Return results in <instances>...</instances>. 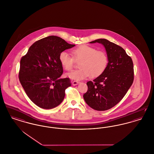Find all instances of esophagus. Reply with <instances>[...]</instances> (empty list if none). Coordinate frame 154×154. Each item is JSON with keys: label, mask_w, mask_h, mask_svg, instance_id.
<instances>
[{"label": "esophagus", "mask_w": 154, "mask_h": 154, "mask_svg": "<svg viewBox=\"0 0 154 154\" xmlns=\"http://www.w3.org/2000/svg\"><path fill=\"white\" fill-rule=\"evenodd\" d=\"M80 83V82H78V81H74L72 82V85H76L77 84H79Z\"/></svg>", "instance_id": "1"}]
</instances>
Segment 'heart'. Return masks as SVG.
<instances>
[{"label":"heart","mask_w":154,"mask_h":154,"mask_svg":"<svg viewBox=\"0 0 154 154\" xmlns=\"http://www.w3.org/2000/svg\"><path fill=\"white\" fill-rule=\"evenodd\" d=\"M72 56L66 52L59 54V60L66 71L72 70L75 61L79 62L80 69L67 74L69 78L81 80L89 75L92 78L97 77L105 70L108 64V57L106 53L90 46L82 45L73 49Z\"/></svg>","instance_id":"obj_1"}]
</instances>
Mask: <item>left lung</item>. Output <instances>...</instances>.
<instances>
[{
	"instance_id": "8db88e82",
	"label": "left lung",
	"mask_w": 154,
	"mask_h": 154,
	"mask_svg": "<svg viewBox=\"0 0 154 154\" xmlns=\"http://www.w3.org/2000/svg\"><path fill=\"white\" fill-rule=\"evenodd\" d=\"M104 46L108 64L103 72L88 82V90L83 95L87 104L96 110L113 108L123 99L134 80V67L131 58L121 46L106 39H98L91 44Z\"/></svg>"
}]
</instances>
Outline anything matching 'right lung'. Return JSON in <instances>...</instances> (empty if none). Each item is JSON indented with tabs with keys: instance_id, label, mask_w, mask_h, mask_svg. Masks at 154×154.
<instances>
[{
	"instance_id": "obj_1",
	"label": "right lung",
	"mask_w": 154,
	"mask_h": 154,
	"mask_svg": "<svg viewBox=\"0 0 154 154\" xmlns=\"http://www.w3.org/2000/svg\"><path fill=\"white\" fill-rule=\"evenodd\" d=\"M74 46L59 36H49L34 42L21 59L19 80L29 98L39 108H54L64 100L71 82L69 78H59L63 72L59 54Z\"/></svg>"
}]
</instances>
